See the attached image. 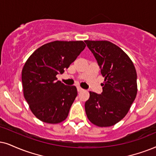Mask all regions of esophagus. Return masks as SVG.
<instances>
[{
	"mask_svg": "<svg viewBox=\"0 0 156 156\" xmlns=\"http://www.w3.org/2000/svg\"><path fill=\"white\" fill-rule=\"evenodd\" d=\"M77 89H78V92H81L83 90H84L81 87H80V86H78V87H77Z\"/></svg>",
	"mask_w": 156,
	"mask_h": 156,
	"instance_id": "34e87169",
	"label": "esophagus"
}]
</instances>
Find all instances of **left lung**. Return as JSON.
<instances>
[{
    "label": "left lung",
    "instance_id": "1",
    "mask_svg": "<svg viewBox=\"0 0 156 156\" xmlns=\"http://www.w3.org/2000/svg\"><path fill=\"white\" fill-rule=\"evenodd\" d=\"M85 42L91 51L104 77L101 94L90 91L85 103L88 119L98 127H111L125 117L137 92V73L133 61L109 41Z\"/></svg>",
    "mask_w": 156,
    "mask_h": 156
}]
</instances>
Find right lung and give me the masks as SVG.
Here are the masks:
<instances>
[{
  "label": "right lung",
  "instance_id": "obj_1",
  "mask_svg": "<svg viewBox=\"0 0 156 156\" xmlns=\"http://www.w3.org/2000/svg\"><path fill=\"white\" fill-rule=\"evenodd\" d=\"M83 41H54L30 55L22 69L23 96L37 119L49 124L64 121L78 95L75 86L58 80L84 50Z\"/></svg>",
  "mask_w": 156,
  "mask_h": 156
}]
</instances>
